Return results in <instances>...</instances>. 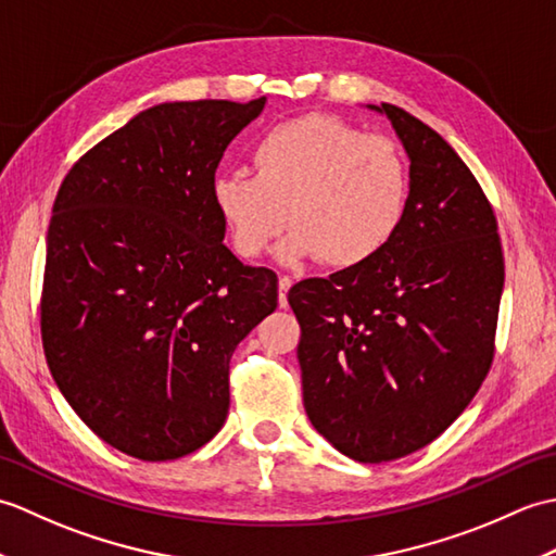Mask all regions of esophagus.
<instances>
[{"instance_id": "esophagus-1", "label": "esophagus", "mask_w": 556, "mask_h": 556, "mask_svg": "<svg viewBox=\"0 0 556 556\" xmlns=\"http://www.w3.org/2000/svg\"><path fill=\"white\" fill-rule=\"evenodd\" d=\"M293 281L289 277H279V308H287L289 301H287V293L291 289Z\"/></svg>"}]
</instances>
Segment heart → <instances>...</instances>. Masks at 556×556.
I'll return each mask as SVG.
<instances>
[{"label": "heart", "mask_w": 556, "mask_h": 556, "mask_svg": "<svg viewBox=\"0 0 556 556\" xmlns=\"http://www.w3.org/2000/svg\"><path fill=\"white\" fill-rule=\"evenodd\" d=\"M251 172H217L210 205L233 253H267L287 215L285 263L320 257L334 269L368 265L404 227L410 200L406 155L392 138L363 134L332 114L281 122L251 148Z\"/></svg>", "instance_id": "heart-1"}]
</instances>
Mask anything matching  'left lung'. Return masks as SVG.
<instances>
[{
	"label": "left lung",
	"instance_id": "8db88e82",
	"mask_svg": "<svg viewBox=\"0 0 556 556\" xmlns=\"http://www.w3.org/2000/svg\"><path fill=\"white\" fill-rule=\"evenodd\" d=\"M410 160L404 227L372 263L289 291L303 406L341 454L382 464L437 440L494 356L504 255L490 200L446 140L394 104Z\"/></svg>",
	"mask_w": 556,
	"mask_h": 556
}]
</instances>
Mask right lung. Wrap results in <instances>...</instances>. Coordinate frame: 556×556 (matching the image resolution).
I'll return each mask as SVG.
<instances>
[{"instance_id":"add662e5","label":"right lung","mask_w":556,"mask_h":556,"mask_svg":"<svg viewBox=\"0 0 556 556\" xmlns=\"http://www.w3.org/2000/svg\"><path fill=\"white\" fill-rule=\"evenodd\" d=\"M162 102L88 150L59 188L40 301L47 365L76 416L140 460L181 458L229 413V361L277 308V275L224 245L210 179L265 110Z\"/></svg>"}]
</instances>
